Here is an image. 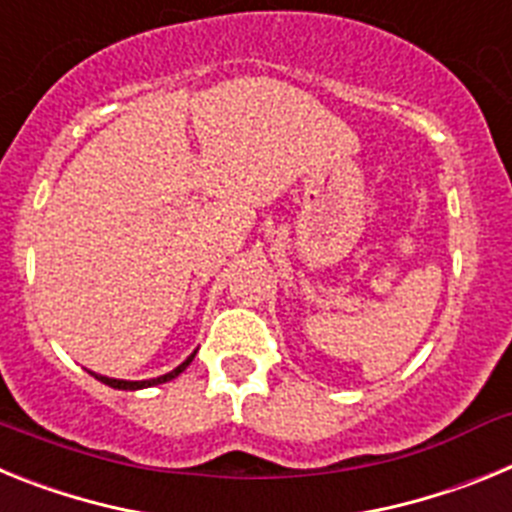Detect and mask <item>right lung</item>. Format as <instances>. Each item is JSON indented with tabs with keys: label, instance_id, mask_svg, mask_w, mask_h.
Segmentation results:
<instances>
[{
	"label": "right lung",
	"instance_id": "1",
	"mask_svg": "<svg viewBox=\"0 0 512 512\" xmlns=\"http://www.w3.org/2000/svg\"><path fill=\"white\" fill-rule=\"evenodd\" d=\"M194 359V354L189 356L187 361H184V364H179L174 369V372H169V374H164V377H156V379H146V382H122V379H110V377H97V374H94V377L99 379V382H104V384H110V387H115V390H143V387H153V384H161V382H169V379H174V377H179V374L184 372V369H187L189 366V361Z\"/></svg>",
	"mask_w": 512,
	"mask_h": 512
}]
</instances>
